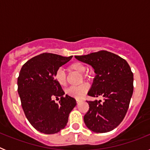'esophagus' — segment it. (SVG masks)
Instances as JSON below:
<instances>
[{"instance_id": "esophagus-1", "label": "esophagus", "mask_w": 150, "mask_h": 150, "mask_svg": "<svg viewBox=\"0 0 150 150\" xmlns=\"http://www.w3.org/2000/svg\"><path fill=\"white\" fill-rule=\"evenodd\" d=\"M80 100H79V99H76V103H79V102H80Z\"/></svg>"}]
</instances>
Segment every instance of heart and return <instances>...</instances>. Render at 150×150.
Masks as SVG:
<instances>
[{
  "instance_id": "b5f03b06",
  "label": "heart",
  "mask_w": 150,
  "mask_h": 150,
  "mask_svg": "<svg viewBox=\"0 0 150 150\" xmlns=\"http://www.w3.org/2000/svg\"><path fill=\"white\" fill-rule=\"evenodd\" d=\"M68 69L70 71H76L79 74H83L86 71V66L81 62H76L71 64L69 65ZM55 79L57 83L60 85L61 86H66L67 84V79L65 72L62 69H59L55 73ZM83 78L85 79H88V75L86 74H83ZM88 90V86L86 83L79 85L77 86H72L67 88L65 91L66 94L70 96H72L76 99H80L84 96Z\"/></svg>"
}]
</instances>
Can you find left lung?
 I'll list each match as a JSON object with an SVG mask.
<instances>
[{
	"instance_id": "obj_1",
	"label": "left lung",
	"mask_w": 150,
	"mask_h": 150,
	"mask_svg": "<svg viewBox=\"0 0 150 150\" xmlns=\"http://www.w3.org/2000/svg\"><path fill=\"white\" fill-rule=\"evenodd\" d=\"M96 74L88 95L104 100H87L89 109L84 116L87 128L96 133L110 132L125 116L133 94V73L128 62L110 52L101 50L75 56Z\"/></svg>"
}]
</instances>
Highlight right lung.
I'll use <instances>...</instances> for the list:
<instances>
[{"instance_id": "1", "label": "right lung", "mask_w": 150, "mask_h": 150, "mask_svg": "<svg viewBox=\"0 0 150 150\" xmlns=\"http://www.w3.org/2000/svg\"><path fill=\"white\" fill-rule=\"evenodd\" d=\"M73 56L40 54L28 61L18 75V92L26 118L38 132L46 134L65 128L68 116L76 105V100L66 95L57 83L55 73ZM60 98L59 104L53 100Z\"/></svg>"}]
</instances>
